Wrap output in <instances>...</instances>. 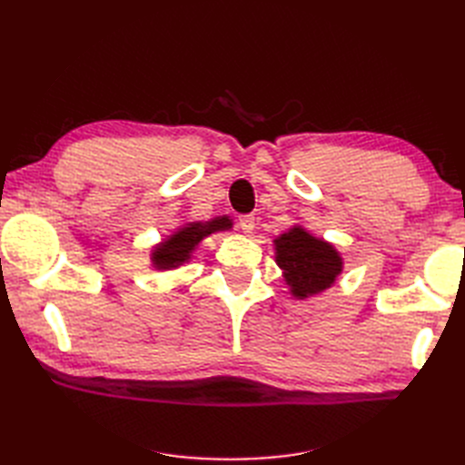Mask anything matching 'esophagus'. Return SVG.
Returning a JSON list of instances; mask_svg holds the SVG:
<instances>
[{
    "label": "esophagus",
    "mask_w": 465,
    "mask_h": 465,
    "mask_svg": "<svg viewBox=\"0 0 465 465\" xmlns=\"http://www.w3.org/2000/svg\"><path fill=\"white\" fill-rule=\"evenodd\" d=\"M238 223H241V229H242L246 234L254 232V229H256V217H254V215H242L241 219H238Z\"/></svg>",
    "instance_id": "1"
}]
</instances>
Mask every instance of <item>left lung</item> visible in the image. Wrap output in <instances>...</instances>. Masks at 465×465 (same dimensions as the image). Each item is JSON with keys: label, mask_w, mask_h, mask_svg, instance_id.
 <instances>
[{"label": "left lung", "mask_w": 465, "mask_h": 465, "mask_svg": "<svg viewBox=\"0 0 465 465\" xmlns=\"http://www.w3.org/2000/svg\"><path fill=\"white\" fill-rule=\"evenodd\" d=\"M273 246L281 277L297 301L318 297L343 273V258L335 244L314 236L299 223L275 236Z\"/></svg>", "instance_id": "left-lung-1"}]
</instances>
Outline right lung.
I'll use <instances>...</instances> for the list:
<instances>
[{
  "mask_svg": "<svg viewBox=\"0 0 465 465\" xmlns=\"http://www.w3.org/2000/svg\"><path fill=\"white\" fill-rule=\"evenodd\" d=\"M232 229V219L227 215L213 217L209 221H190L180 224L171 234H166L161 242L151 246L149 262L157 272L178 270L193 258L200 242L215 232H224Z\"/></svg>",
  "mask_w": 465,
  "mask_h": 465,
  "instance_id": "obj_1",
  "label": "right lung"
}]
</instances>
